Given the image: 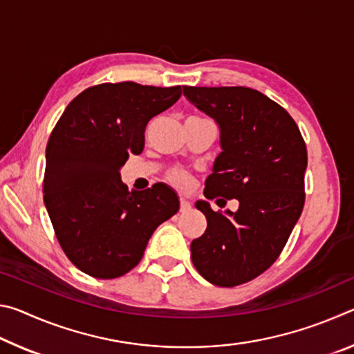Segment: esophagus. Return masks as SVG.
<instances>
[{
  "label": "esophagus",
  "mask_w": 354,
  "mask_h": 354,
  "mask_svg": "<svg viewBox=\"0 0 354 354\" xmlns=\"http://www.w3.org/2000/svg\"><path fill=\"white\" fill-rule=\"evenodd\" d=\"M179 203H181V212H185V211H189V209L192 207V205H190V201H187L184 198V196H181V200H179Z\"/></svg>",
  "instance_id": "esophagus-1"
}]
</instances>
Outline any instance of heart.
Wrapping results in <instances>:
<instances>
[{"label":"heart","mask_w":354,"mask_h":354,"mask_svg":"<svg viewBox=\"0 0 354 354\" xmlns=\"http://www.w3.org/2000/svg\"><path fill=\"white\" fill-rule=\"evenodd\" d=\"M170 181L178 185V187H187L189 185V176L185 175V173L181 171H175L170 175Z\"/></svg>","instance_id":"heart-1"}]
</instances>
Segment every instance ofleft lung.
Here are the masks:
<instances>
[{"instance_id": "8db88e82", "label": "left lung", "mask_w": 354, "mask_h": 354, "mask_svg": "<svg viewBox=\"0 0 354 354\" xmlns=\"http://www.w3.org/2000/svg\"><path fill=\"white\" fill-rule=\"evenodd\" d=\"M183 92L220 128L221 153L205 196L239 201L236 212L195 203L207 227L190 243L192 262L215 286L248 283L278 259L301 215L306 145L289 112L253 88L184 86Z\"/></svg>"}]
</instances>
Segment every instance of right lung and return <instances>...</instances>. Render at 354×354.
Listing matches in <instances>:
<instances>
[{"mask_svg":"<svg viewBox=\"0 0 354 354\" xmlns=\"http://www.w3.org/2000/svg\"><path fill=\"white\" fill-rule=\"evenodd\" d=\"M181 86L100 84L65 107L46 145L44 201L64 253L81 272L112 279L140 262L156 227L179 209L162 183L128 190L120 169L140 154L149 120L173 106Z\"/></svg>","mask_w":354,"mask_h":354,"instance_id":"obj_1","label":"right lung"}]
</instances>
